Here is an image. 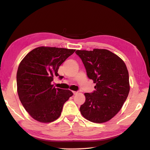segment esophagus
Wrapping results in <instances>:
<instances>
[{
  "label": "esophagus",
  "instance_id": "1",
  "mask_svg": "<svg viewBox=\"0 0 150 150\" xmlns=\"http://www.w3.org/2000/svg\"><path fill=\"white\" fill-rule=\"evenodd\" d=\"M73 93H74V95H75L76 94H78V92L77 91H73Z\"/></svg>",
  "mask_w": 150,
  "mask_h": 150
}]
</instances>
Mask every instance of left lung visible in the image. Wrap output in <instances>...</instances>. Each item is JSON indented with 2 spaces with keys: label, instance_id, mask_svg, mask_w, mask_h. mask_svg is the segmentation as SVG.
<instances>
[{
  "label": "left lung",
  "instance_id": "left-lung-1",
  "mask_svg": "<svg viewBox=\"0 0 150 150\" xmlns=\"http://www.w3.org/2000/svg\"><path fill=\"white\" fill-rule=\"evenodd\" d=\"M75 52L81 58L87 76L96 83V91L84 94L86 101L80 106V113L92 122L109 121L120 110L129 93L126 65L120 57L106 49Z\"/></svg>",
  "mask_w": 150,
  "mask_h": 150
}]
</instances>
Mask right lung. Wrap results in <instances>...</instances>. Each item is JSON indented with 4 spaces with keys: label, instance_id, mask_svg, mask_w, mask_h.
<instances>
[{
    "label": "right lung",
    "instance_id": "add662e5",
    "mask_svg": "<svg viewBox=\"0 0 150 150\" xmlns=\"http://www.w3.org/2000/svg\"><path fill=\"white\" fill-rule=\"evenodd\" d=\"M75 49L38 47L28 52L19 64L17 91L21 104L35 120L49 123L58 118L64 103L73 96L68 89L55 88L51 82L59 67Z\"/></svg>",
    "mask_w": 150,
    "mask_h": 150
}]
</instances>
